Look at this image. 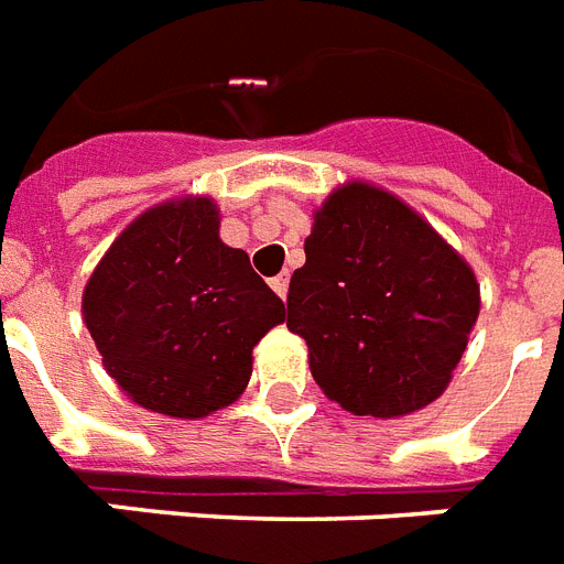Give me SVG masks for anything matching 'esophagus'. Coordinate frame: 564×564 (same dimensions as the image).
<instances>
[{
  "label": "esophagus",
  "instance_id": "1",
  "mask_svg": "<svg viewBox=\"0 0 564 564\" xmlns=\"http://www.w3.org/2000/svg\"><path fill=\"white\" fill-rule=\"evenodd\" d=\"M272 290L281 295V299H286V292H290V272H281V274H274L272 281Z\"/></svg>",
  "mask_w": 564,
  "mask_h": 564
}]
</instances>
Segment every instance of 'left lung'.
<instances>
[{"instance_id": "left-lung-1", "label": "left lung", "mask_w": 564, "mask_h": 564, "mask_svg": "<svg viewBox=\"0 0 564 564\" xmlns=\"http://www.w3.org/2000/svg\"><path fill=\"white\" fill-rule=\"evenodd\" d=\"M286 327L322 392L354 415L401 419L445 392L480 316L465 257L389 189L348 181L313 213Z\"/></svg>"}]
</instances>
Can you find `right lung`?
<instances>
[{
	"label": "right lung",
	"mask_w": 564,
	"mask_h": 564,
	"mask_svg": "<svg viewBox=\"0 0 564 564\" xmlns=\"http://www.w3.org/2000/svg\"><path fill=\"white\" fill-rule=\"evenodd\" d=\"M84 325L117 386L143 410L204 419L246 392L251 351L283 301L219 237L207 195L140 213L93 269Z\"/></svg>",
	"instance_id": "obj_1"
}]
</instances>
